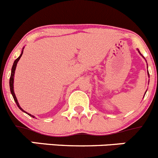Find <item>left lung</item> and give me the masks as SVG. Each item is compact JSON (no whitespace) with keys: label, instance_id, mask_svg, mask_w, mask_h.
Here are the masks:
<instances>
[{"label":"left lung","instance_id":"1","mask_svg":"<svg viewBox=\"0 0 158 158\" xmlns=\"http://www.w3.org/2000/svg\"><path fill=\"white\" fill-rule=\"evenodd\" d=\"M139 53H140V52H139ZM148 75H149V73H148Z\"/></svg>","mask_w":158,"mask_h":158}]
</instances>
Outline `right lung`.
I'll list each match as a JSON object with an SVG mask.
<instances>
[{"label": "right lung", "mask_w": 158, "mask_h": 158, "mask_svg": "<svg viewBox=\"0 0 158 158\" xmlns=\"http://www.w3.org/2000/svg\"><path fill=\"white\" fill-rule=\"evenodd\" d=\"M23 50H24V48H23V51H22V53H21V54H20V56H19V57H18L17 59H16L15 61H14V64H13V65H12V68H11V77H10V81H9V85H10V90H11V94H12V96H13V98H14L16 104H17V106H18V107H19V109H20V110H23V112H25V113H26V114H29V116H31V117L34 118V116H33V115H32V114H29V113L26 112V111H25V110H23V109L21 107H20V105H19V102H18V100H17V98H16V97H15V92H14V85H13V84H14V76H15V69H16V66H17V63H18V61H19V59H20V57H22V55H23Z\"/></svg>", "instance_id": "right-lung-1"}]
</instances>
